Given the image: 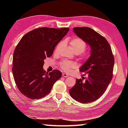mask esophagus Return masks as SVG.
<instances>
[{"label":"esophagus","instance_id":"1","mask_svg":"<svg viewBox=\"0 0 128 128\" xmlns=\"http://www.w3.org/2000/svg\"><path fill=\"white\" fill-rule=\"evenodd\" d=\"M62 76L64 77V78H68L69 77V75L66 74V73H62Z\"/></svg>","mask_w":128,"mask_h":128}]
</instances>
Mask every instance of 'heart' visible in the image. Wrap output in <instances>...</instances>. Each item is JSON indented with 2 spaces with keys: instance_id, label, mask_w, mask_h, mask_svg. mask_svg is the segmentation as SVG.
Returning a JSON list of instances; mask_svg holds the SVG:
<instances>
[{
  "instance_id": "1",
  "label": "heart",
  "mask_w": 128,
  "mask_h": 128,
  "mask_svg": "<svg viewBox=\"0 0 128 128\" xmlns=\"http://www.w3.org/2000/svg\"><path fill=\"white\" fill-rule=\"evenodd\" d=\"M70 47L75 53H81L80 56L81 59L84 60H87L90 58L91 56L90 53L89 52H84L86 48V43L84 40L78 37L74 38L70 40ZM60 46V44H59L58 47H56V50L59 48ZM60 65L62 69L64 70L65 72H69L70 69L74 68L76 66L74 62L69 60L62 61Z\"/></svg>"
}]
</instances>
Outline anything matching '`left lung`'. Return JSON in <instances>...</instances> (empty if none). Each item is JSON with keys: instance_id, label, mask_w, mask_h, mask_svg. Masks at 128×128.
<instances>
[{"instance_id": "1", "label": "left lung", "mask_w": 128, "mask_h": 128, "mask_svg": "<svg viewBox=\"0 0 128 128\" xmlns=\"http://www.w3.org/2000/svg\"><path fill=\"white\" fill-rule=\"evenodd\" d=\"M74 33L91 48V56L80 67L88 78H76L69 90L73 99L82 103H91L104 93L113 77L114 58L111 47L104 37L88 27L74 28Z\"/></svg>"}]
</instances>
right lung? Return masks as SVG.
I'll return each mask as SVG.
<instances>
[{
	"label": "right lung",
	"mask_w": 128,
	"mask_h": 128,
	"mask_svg": "<svg viewBox=\"0 0 128 128\" xmlns=\"http://www.w3.org/2000/svg\"><path fill=\"white\" fill-rule=\"evenodd\" d=\"M69 28H40L25 34L16 46L13 54L12 72L16 85L24 96L40 99L50 92L62 72L43 69L44 60L52 56L56 46Z\"/></svg>",
	"instance_id": "add662e5"
}]
</instances>
